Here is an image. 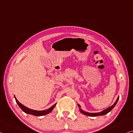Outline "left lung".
Instances as JSON below:
<instances>
[{"mask_svg": "<svg viewBox=\"0 0 133 133\" xmlns=\"http://www.w3.org/2000/svg\"><path fill=\"white\" fill-rule=\"evenodd\" d=\"M118 99H119V97L117 98V100H116V102L115 103L112 105V106H111L110 107H109V108L106 109L104 110L103 111H102V112H99V113H88V112H84V111H83L82 109H79L80 110V112L82 113V114L84 115H87V116H102V115H106L108 114V113H109V112H110L111 110H112V109L113 108H114L116 104V103H117L118 101ZM78 106L80 108V105L78 104Z\"/></svg>", "mask_w": 133, "mask_h": 133, "instance_id": "left-lung-1", "label": "left lung"}]
</instances>
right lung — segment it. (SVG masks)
I'll use <instances>...</instances> for the list:
<instances>
[{
    "label": "right lung",
    "instance_id": "add662e5",
    "mask_svg": "<svg viewBox=\"0 0 133 133\" xmlns=\"http://www.w3.org/2000/svg\"><path fill=\"white\" fill-rule=\"evenodd\" d=\"M15 100H16V102L17 103V104H18V106H19V108H20L23 112H24L25 113H26V114H30V115H35V116H42V115H45L46 114H48L49 113H50L51 111L53 110V109L55 108V105L56 104H55L54 105H53V106L50 108L48 109L47 110H41V111H38V110H32V109H30L29 108H27V107H25L21 103H20L17 100V99L16 98V97H15Z\"/></svg>",
    "mask_w": 133,
    "mask_h": 133
}]
</instances>
